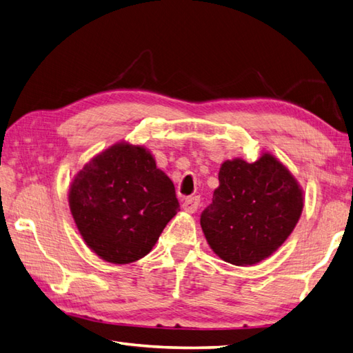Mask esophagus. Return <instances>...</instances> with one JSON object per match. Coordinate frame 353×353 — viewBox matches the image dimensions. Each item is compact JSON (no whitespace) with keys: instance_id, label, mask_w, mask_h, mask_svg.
Instances as JSON below:
<instances>
[{"instance_id":"obj_1","label":"esophagus","mask_w":353,"mask_h":353,"mask_svg":"<svg viewBox=\"0 0 353 353\" xmlns=\"http://www.w3.org/2000/svg\"><path fill=\"white\" fill-rule=\"evenodd\" d=\"M199 205H200V199L199 197H188V199H185L182 208H183V211L190 212V214H194V212L197 211Z\"/></svg>"}]
</instances>
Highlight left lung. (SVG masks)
Listing matches in <instances>:
<instances>
[{
    "mask_svg": "<svg viewBox=\"0 0 353 353\" xmlns=\"http://www.w3.org/2000/svg\"><path fill=\"white\" fill-rule=\"evenodd\" d=\"M212 203L200 216L209 247L229 264L247 267L279 249L303 211V190L272 153L252 163L224 161Z\"/></svg>",
    "mask_w": 353,
    "mask_h": 353,
    "instance_id": "1",
    "label": "left lung"
}]
</instances>
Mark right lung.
<instances>
[{"label":"right lung","instance_id":"obj_1","mask_svg":"<svg viewBox=\"0 0 353 353\" xmlns=\"http://www.w3.org/2000/svg\"><path fill=\"white\" fill-rule=\"evenodd\" d=\"M70 209L86 245L110 264L144 258L177 214L174 185L144 145L117 142L72 179Z\"/></svg>","mask_w":353,"mask_h":353}]
</instances>
